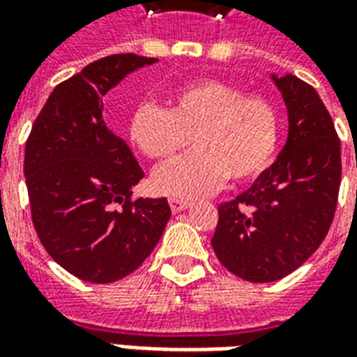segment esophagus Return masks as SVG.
Listing matches in <instances>:
<instances>
[{"mask_svg":"<svg viewBox=\"0 0 357 357\" xmlns=\"http://www.w3.org/2000/svg\"><path fill=\"white\" fill-rule=\"evenodd\" d=\"M170 208H172V212H174V214H176V212H181V210H185V208H189V206H191V202L189 201H179V199H170Z\"/></svg>","mask_w":357,"mask_h":357,"instance_id":"1","label":"esophagus"}]
</instances>
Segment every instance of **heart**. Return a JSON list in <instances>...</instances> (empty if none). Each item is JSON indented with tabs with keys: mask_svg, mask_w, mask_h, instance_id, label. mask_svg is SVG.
<instances>
[{
	"mask_svg": "<svg viewBox=\"0 0 357 357\" xmlns=\"http://www.w3.org/2000/svg\"><path fill=\"white\" fill-rule=\"evenodd\" d=\"M128 137L151 160H170L191 137L195 151L153 176L156 193L195 199L231 178L256 179L268 168L279 141V118L262 97H248L239 86L201 78L179 86L170 109L141 102L130 116Z\"/></svg>",
	"mask_w": 357,
	"mask_h": 357,
	"instance_id": "b5f03b06",
	"label": "heart"
}]
</instances>
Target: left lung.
<instances>
[{
  "label": "left lung",
  "instance_id": "left-lung-1",
  "mask_svg": "<svg viewBox=\"0 0 357 357\" xmlns=\"http://www.w3.org/2000/svg\"><path fill=\"white\" fill-rule=\"evenodd\" d=\"M271 80L287 107V143L245 193L218 206L212 237L218 260L250 283L283 279L319 248L342 172L340 141L317 91L292 74Z\"/></svg>",
  "mask_w": 357,
  "mask_h": 357
}]
</instances>
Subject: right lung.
<instances>
[{
    "instance_id": "obj_1",
    "label": "right lung",
    "mask_w": 357,
    "mask_h": 357,
    "mask_svg": "<svg viewBox=\"0 0 357 357\" xmlns=\"http://www.w3.org/2000/svg\"><path fill=\"white\" fill-rule=\"evenodd\" d=\"M155 63L118 53L82 68L53 89L26 141L36 233L61 268L88 283H114L135 271L172 216L166 199H130L143 170L102 120V97Z\"/></svg>"
}]
</instances>
